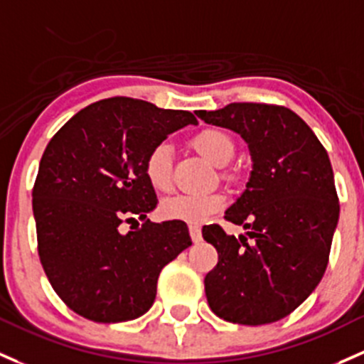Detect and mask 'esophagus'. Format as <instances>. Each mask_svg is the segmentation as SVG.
<instances>
[{"instance_id": "esophagus-1", "label": "esophagus", "mask_w": 364, "mask_h": 364, "mask_svg": "<svg viewBox=\"0 0 364 364\" xmlns=\"http://www.w3.org/2000/svg\"><path fill=\"white\" fill-rule=\"evenodd\" d=\"M190 237H192L193 242H198L202 239V232L198 227H190Z\"/></svg>"}]
</instances>
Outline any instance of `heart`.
Returning <instances> with one entry per match:
<instances>
[{
	"label": "heart",
	"mask_w": 364,
	"mask_h": 364,
	"mask_svg": "<svg viewBox=\"0 0 364 364\" xmlns=\"http://www.w3.org/2000/svg\"><path fill=\"white\" fill-rule=\"evenodd\" d=\"M192 146L214 166L223 167L233 159L235 143L230 136L220 129H202L192 137ZM144 178L155 192L167 193L172 190V148L167 143H159L148 151L143 164ZM223 181L235 185L239 174L233 171H221ZM225 205V197L214 192L208 195H178L167 198L160 205V214L166 220L185 221L190 225L204 223L209 216Z\"/></svg>",
	"instance_id": "obj_1"
}]
</instances>
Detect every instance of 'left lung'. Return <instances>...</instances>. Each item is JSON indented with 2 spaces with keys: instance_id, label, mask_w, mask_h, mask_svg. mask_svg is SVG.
Instances as JSON below:
<instances>
[{
  "instance_id": "obj_1",
  "label": "left lung",
  "mask_w": 364,
  "mask_h": 364,
  "mask_svg": "<svg viewBox=\"0 0 364 364\" xmlns=\"http://www.w3.org/2000/svg\"><path fill=\"white\" fill-rule=\"evenodd\" d=\"M197 117L240 134L252 159L246 190L225 213L252 242L220 225L202 228L218 251L204 279L208 304L230 323H275L307 300L328 267L340 214L331 162L312 129L284 106L232 102Z\"/></svg>"
}]
</instances>
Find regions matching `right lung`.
I'll list each match as a JSON object with an SVG mask.
<instances>
[{"label": "right lung", "instance_id": "1", "mask_svg": "<svg viewBox=\"0 0 364 364\" xmlns=\"http://www.w3.org/2000/svg\"><path fill=\"white\" fill-rule=\"evenodd\" d=\"M188 124L197 118L183 109L102 99L68 120L45 148L33 188L38 255L60 300L85 319L143 316L164 267L192 246L185 221L146 220L156 195L143 171L148 151ZM137 219L145 220L141 229L119 232Z\"/></svg>", "mask_w": 364, "mask_h": 364}]
</instances>
